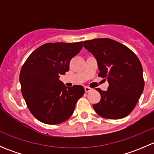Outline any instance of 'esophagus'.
<instances>
[{
  "mask_svg": "<svg viewBox=\"0 0 154 154\" xmlns=\"http://www.w3.org/2000/svg\"><path fill=\"white\" fill-rule=\"evenodd\" d=\"M84 89H85V91H86V93H88V92H89V91H91V90H92V88H91L90 87H88V86H85Z\"/></svg>",
  "mask_w": 154,
  "mask_h": 154,
  "instance_id": "1",
  "label": "esophagus"
}]
</instances>
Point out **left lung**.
<instances>
[{
    "label": "left lung",
    "mask_w": 154,
    "mask_h": 154,
    "mask_svg": "<svg viewBox=\"0 0 154 154\" xmlns=\"http://www.w3.org/2000/svg\"><path fill=\"white\" fill-rule=\"evenodd\" d=\"M83 45L97 60L99 77L109 82L107 91L96 88L101 97L93 105L94 111L107 119L127 116L144 90L143 69L139 58L127 46L110 38L84 41Z\"/></svg>",
    "instance_id": "left-lung-1"
}]
</instances>
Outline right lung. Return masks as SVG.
<instances>
[{"instance_id": "right-lung-1", "label": "right lung", "mask_w": 154, "mask_h": 154, "mask_svg": "<svg viewBox=\"0 0 154 154\" xmlns=\"http://www.w3.org/2000/svg\"><path fill=\"white\" fill-rule=\"evenodd\" d=\"M83 42L47 43L35 49L22 66L19 80L27 106L32 116L48 125L63 123L72 116L84 88L65 86L60 77L69 70L71 59Z\"/></svg>"}]
</instances>
